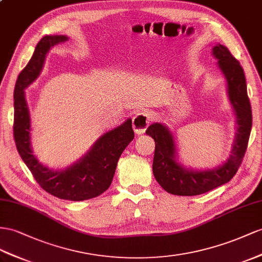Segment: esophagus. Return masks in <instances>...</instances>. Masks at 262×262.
Listing matches in <instances>:
<instances>
[{
	"label": "esophagus",
	"mask_w": 262,
	"mask_h": 262,
	"mask_svg": "<svg viewBox=\"0 0 262 262\" xmlns=\"http://www.w3.org/2000/svg\"><path fill=\"white\" fill-rule=\"evenodd\" d=\"M152 117L149 113L143 112V113H137L135 116L133 117V128L135 130L136 134L140 135V134H144L147 129V127L149 126L151 123Z\"/></svg>",
	"instance_id": "esophagus-1"
}]
</instances>
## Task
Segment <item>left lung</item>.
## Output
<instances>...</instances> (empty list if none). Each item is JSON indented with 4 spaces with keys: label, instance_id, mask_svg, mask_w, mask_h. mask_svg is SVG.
Segmentation results:
<instances>
[{
    "label": "left lung",
    "instance_id": "8db88e82",
    "mask_svg": "<svg viewBox=\"0 0 262 262\" xmlns=\"http://www.w3.org/2000/svg\"><path fill=\"white\" fill-rule=\"evenodd\" d=\"M212 55L227 82V93L236 115V129L231 154L223 165L214 168L197 170L187 168L178 162L177 146L168 127L160 123L151 124L146 130L155 140L152 172L157 183L169 193L177 196H197L224 185L236 175L243 162L249 140L252 114L247 94L243 67L226 46L216 44Z\"/></svg>",
    "mask_w": 262,
    "mask_h": 262
}]
</instances>
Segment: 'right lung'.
<instances>
[{
    "label": "right lung",
    "instance_id": "1",
    "mask_svg": "<svg viewBox=\"0 0 262 262\" xmlns=\"http://www.w3.org/2000/svg\"><path fill=\"white\" fill-rule=\"evenodd\" d=\"M67 39L66 35L44 36L19 73L14 89L13 132L19 156L37 184L59 199L80 201L95 198L110 188L118 159L135 135L128 118L116 128L104 133L84 156L64 169L54 170L38 162L31 145V117L25 89L39 76L49 51Z\"/></svg>",
    "mask_w": 262,
    "mask_h": 262
}]
</instances>
